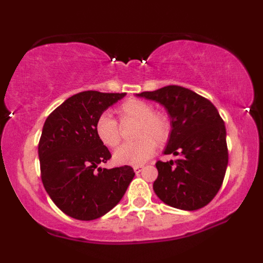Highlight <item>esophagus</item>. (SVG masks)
Wrapping results in <instances>:
<instances>
[{"instance_id":"esophagus-1","label":"esophagus","mask_w":263,"mask_h":263,"mask_svg":"<svg viewBox=\"0 0 263 263\" xmlns=\"http://www.w3.org/2000/svg\"><path fill=\"white\" fill-rule=\"evenodd\" d=\"M133 168H134V172H135V174H136V175H139V174H140V172H141V171H142V168H143V166H142V165H135V166H134V167H133Z\"/></svg>"}]
</instances>
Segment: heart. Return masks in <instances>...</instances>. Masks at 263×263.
Masks as SVG:
<instances>
[{"label": "heart", "mask_w": 263, "mask_h": 263, "mask_svg": "<svg viewBox=\"0 0 263 263\" xmlns=\"http://www.w3.org/2000/svg\"><path fill=\"white\" fill-rule=\"evenodd\" d=\"M121 123L136 121L135 142L124 143L115 151L114 161L118 165H141L156 151V142L164 143L171 134V123L165 114L153 112L151 104L140 99H129L116 109ZM96 135L106 147L114 148L121 141V129L109 114H102L96 121Z\"/></svg>", "instance_id": "obj_1"}]
</instances>
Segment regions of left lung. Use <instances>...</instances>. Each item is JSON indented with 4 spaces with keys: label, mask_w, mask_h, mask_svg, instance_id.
Masks as SVG:
<instances>
[{
    "label": "left lung",
    "mask_w": 263,
    "mask_h": 263,
    "mask_svg": "<svg viewBox=\"0 0 263 263\" xmlns=\"http://www.w3.org/2000/svg\"><path fill=\"white\" fill-rule=\"evenodd\" d=\"M136 96L161 104L170 115L172 129L164 154L177 159L157 161L154 193L178 210L204 207L220 189L229 161L226 129L217 107L192 89L176 85Z\"/></svg>",
    "instance_id": "left-lung-1"
}]
</instances>
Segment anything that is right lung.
<instances>
[{
  "mask_svg": "<svg viewBox=\"0 0 263 263\" xmlns=\"http://www.w3.org/2000/svg\"><path fill=\"white\" fill-rule=\"evenodd\" d=\"M125 93L85 91L46 118L38 145L43 185L63 213L93 220L112 210L134 178L133 167L102 168L110 151L96 135V121Z\"/></svg>",
  "mask_w": 263,
  "mask_h": 263,
  "instance_id": "obj_1",
  "label": "right lung"
}]
</instances>
